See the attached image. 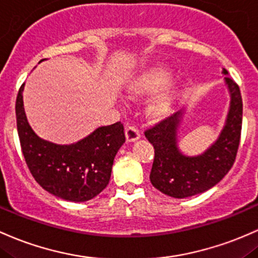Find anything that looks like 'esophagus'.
Returning <instances> with one entry per match:
<instances>
[{"label":"esophagus","instance_id":"esophagus-1","mask_svg":"<svg viewBox=\"0 0 258 258\" xmlns=\"http://www.w3.org/2000/svg\"><path fill=\"white\" fill-rule=\"evenodd\" d=\"M124 134H126L127 142H135V141L140 140L141 137V134L137 130V127L132 126V124H127L126 132H124Z\"/></svg>","mask_w":258,"mask_h":258}]
</instances>
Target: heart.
I'll return each mask as SVG.
<instances>
[{"label": "heart", "instance_id": "1", "mask_svg": "<svg viewBox=\"0 0 258 258\" xmlns=\"http://www.w3.org/2000/svg\"><path fill=\"white\" fill-rule=\"evenodd\" d=\"M170 78V73L168 70L163 69V67H154L146 72L141 73L135 79H132L127 86V90L130 94L140 95L144 93L155 92L163 87L166 82ZM172 103V94L171 93H166L157 101L154 106V111L157 114H164L169 110Z\"/></svg>", "mask_w": 258, "mask_h": 258}]
</instances>
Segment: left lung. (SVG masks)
<instances>
[{"instance_id": "8db88e82", "label": "left lung", "mask_w": 258, "mask_h": 258, "mask_svg": "<svg viewBox=\"0 0 258 258\" xmlns=\"http://www.w3.org/2000/svg\"><path fill=\"white\" fill-rule=\"evenodd\" d=\"M223 75L226 76L224 81L230 94V106L219 137L205 153L189 157L177 147V130L183 109L144 132L154 147L149 179L155 188L168 196L186 198L206 192L216 186L233 166L241 136L242 99L239 86L228 77L225 69Z\"/></svg>"}]
</instances>
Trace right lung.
<instances>
[{"instance_id": "add662e5", "label": "right lung", "mask_w": 258, "mask_h": 258, "mask_svg": "<svg viewBox=\"0 0 258 258\" xmlns=\"http://www.w3.org/2000/svg\"><path fill=\"white\" fill-rule=\"evenodd\" d=\"M24 84L16 101L17 130L25 163L33 177L53 196L86 202L109 183L115 155L124 143L123 124L116 122L95 130L77 143L61 146L41 140L25 116Z\"/></svg>"}]
</instances>
